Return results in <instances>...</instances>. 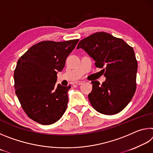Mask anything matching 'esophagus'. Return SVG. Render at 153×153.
<instances>
[{
  "label": "esophagus",
  "mask_w": 153,
  "mask_h": 153,
  "mask_svg": "<svg viewBox=\"0 0 153 153\" xmlns=\"http://www.w3.org/2000/svg\"><path fill=\"white\" fill-rule=\"evenodd\" d=\"M84 81H81V80H80V81H77V82H76V84H77V85H81V84H84Z\"/></svg>",
  "instance_id": "obj_1"
}]
</instances>
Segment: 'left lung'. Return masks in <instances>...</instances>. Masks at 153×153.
Listing matches in <instances>:
<instances>
[{"instance_id": "obj_1", "label": "left lung", "mask_w": 153, "mask_h": 153, "mask_svg": "<svg viewBox=\"0 0 153 153\" xmlns=\"http://www.w3.org/2000/svg\"><path fill=\"white\" fill-rule=\"evenodd\" d=\"M102 68L106 80L92 81L88 99L96 111L104 115L120 113L131 101L136 89L138 63L133 48L121 38L106 32H97L77 45Z\"/></svg>"}]
</instances>
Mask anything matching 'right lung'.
Segmentation results:
<instances>
[{
	"label": "right lung",
	"instance_id": "1",
	"mask_svg": "<svg viewBox=\"0 0 153 153\" xmlns=\"http://www.w3.org/2000/svg\"><path fill=\"white\" fill-rule=\"evenodd\" d=\"M78 41H42L18 60L14 71L15 94L25 113L36 122L51 125L65 112L71 86L55 85L56 74L63 70Z\"/></svg>",
	"mask_w": 153,
	"mask_h": 153
}]
</instances>
